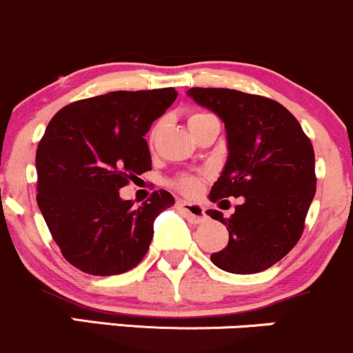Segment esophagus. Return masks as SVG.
Wrapping results in <instances>:
<instances>
[{"mask_svg":"<svg viewBox=\"0 0 353 353\" xmlns=\"http://www.w3.org/2000/svg\"><path fill=\"white\" fill-rule=\"evenodd\" d=\"M176 208L180 210L185 215V219L192 223H201V221L207 220V213L205 208L198 203H188V201H178Z\"/></svg>","mask_w":353,"mask_h":353,"instance_id":"esophagus-1","label":"esophagus"}]
</instances>
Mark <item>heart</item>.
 Wrapping results in <instances>:
<instances>
[{"instance_id":"obj_1","label":"heart","mask_w":353,"mask_h":353,"mask_svg":"<svg viewBox=\"0 0 353 353\" xmlns=\"http://www.w3.org/2000/svg\"><path fill=\"white\" fill-rule=\"evenodd\" d=\"M208 118H213V114L205 113V112H193V113H190L188 126H190V128H193V126L198 125V123H201V121L208 120ZM158 128H160V126H155V128H153L152 140H153V138H155ZM175 185H176V188H180L183 193L193 195V193H195L196 190H198V185H200V181H198V178H195V176H188L187 175V176L178 178V180L175 181Z\"/></svg>"}]
</instances>
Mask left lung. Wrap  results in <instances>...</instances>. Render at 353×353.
<instances>
[{
    "label": "left lung",
    "instance_id": "8db88e82",
    "mask_svg": "<svg viewBox=\"0 0 353 353\" xmlns=\"http://www.w3.org/2000/svg\"><path fill=\"white\" fill-rule=\"evenodd\" d=\"M187 94L227 130V163L208 198L243 201L230 219L207 212L230 235L227 247L210 259L239 275L267 270L302 236L316 190L314 146L294 114L270 98L228 88H190Z\"/></svg>",
    "mask_w": 353,
    "mask_h": 353
}]
</instances>
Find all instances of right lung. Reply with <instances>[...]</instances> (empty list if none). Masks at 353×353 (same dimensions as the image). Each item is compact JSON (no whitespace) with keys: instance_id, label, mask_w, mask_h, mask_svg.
Segmentation results:
<instances>
[{"instance_id":"1","label":"right lung","mask_w":353,"mask_h":353,"mask_svg":"<svg viewBox=\"0 0 353 353\" xmlns=\"http://www.w3.org/2000/svg\"><path fill=\"white\" fill-rule=\"evenodd\" d=\"M173 88L112 91L66 105L37 150V201L51 236L73 267L118 275L143 260L153 221L175 203L165 190L140 207L120 188L152 170L145 134L176 100Z\"/></svg>"}]
</instances>
